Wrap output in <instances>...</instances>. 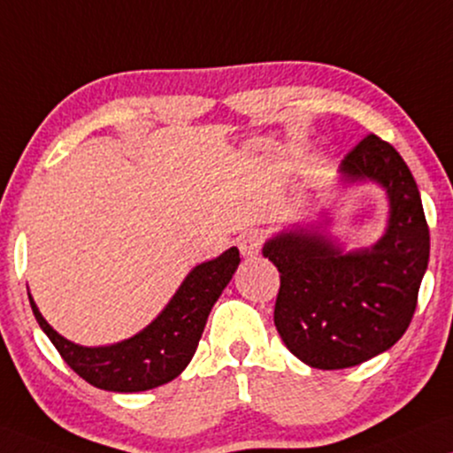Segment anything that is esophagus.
Masks as SVG:
<instances>
[{"instance_id": "obj_1", "label": "esophagus", "mask_w": 453, "mask_h": 453, "mask_svg": "<svg viewBox=\"0 0 453 453\" xmlns=\"http://www.w3.org/2000/svg\"><path fill=\"white\" fill-rule=\"evenodd\" d=\"M237 245H239V252H242L245 258H252L260 252L262 248V237L258 231H245L242 237L237 239Z\"/></svg>"}]
</instances>
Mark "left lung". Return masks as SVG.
Segmentation results:
<instances>
[{"instance_id":"8db88e82","label":"left lung","mask_w":453,"mask_h":453,"mask_svg":"<svg viewBox=\"0 0 453 453\" xmlns=\"http://www.w3.org/2000/svg\"><path fill=\"white\" fill-rule=\"evenodd\" d=\"M344 180H376L388 193L384 237L340 252L321 233H281L262 254L277 266L275 327L289 353L317 370H344L384 353L410 327L431 254L420 191L403 157L376 134L346 153Z\"/></svg>"}]
</instances>
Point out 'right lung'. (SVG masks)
<instances>
[{"mask_svg": "<svg viewBox=\"0 0 453 453\" xmlns=\"http://www.w3.org/2000/svg\"><path fill=\"white\" fill-rule=\"evenodd\" d=\"M239 250L195 266L164 312L141 334L111 346L73 344L50 327L29 296L33 315L60 357L92 387L113 393H141L180 376L197 350L211 306L239 266Z\"/></svg>", "mask_w": 453, "mask_h": 453, "instance_id": "add662e5", "label": "right lung"}]
</instances>
